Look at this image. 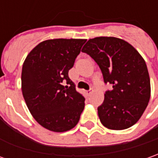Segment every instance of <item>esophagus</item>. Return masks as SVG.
Here are the masks:
<instances>
[{
    "instance_id": "1",
    "label": "esophagus",
    "mask_w": 158,
    "mask_h": 158,
    "mask_svg": "<svg viewBox=\"0 0 158 158\" xmlns=\"http://www.w3.org/2000/svg\"><path fill=\"white\" fill-rule=\"evenodd\" d=\"M85 93H86V95H87V96H90V95L92 94V93H93V89H90V90H88V91H86Z\"/></svg>"
}]
</instances>
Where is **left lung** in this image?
Segmentation results:
<instances>
[{"label":"left lung","mask_w":158,"mask_h":158,"mask_svg":"<svg viewBox=\"0 0 158 158\" xmlns=\"http://www.w3.org/2000/svg\"><path fill=\"white\" fill-rule=\"evenodd\" d=\"M101 69L107 91L98 114L110 130L130 128L140 119L151 98V80L140 53L124 40L116 37L90 39L82 48Z\"/></svg>","instance_id":"obj_1"}]
</instances>
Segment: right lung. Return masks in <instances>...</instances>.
I'll return each mask as SVG.
<instances>
[{
    "label": "right lung",
    "mask_w": 158,
    "mask_h": 158,
    "mask_svg": "<svg viewBox=\"0 0 158 158\" xmlns=\"http://www.w3.org/2000/svg\"><path fill=\"white\" fill-rule=\"evenodd\" d=\"M85 40H44L23 63L21 91L27 106L34 119L51 131L64 132L75 127L85 108V98L76 91L68 72Z\"/></svg>",
    "instance_id": "right-lung-1"
}]
</instances>
